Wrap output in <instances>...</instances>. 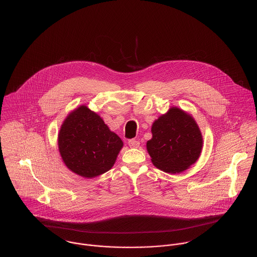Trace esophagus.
I'll return each mask as SVG.
<instances>
[{
  "mask_svg": "<svg viewBox=\"0 0 257 257\" xmlns=\"http://www.w3.org/2000/svg\"><path fill=\"white\" fill-rule=\"evenodd\" d=\"M127 144H128V146H130L131 147H140V142H139V141H137V140H135V139H133V140H130Z\"/></svg>",
  "mask_w": 257,
  "mask_h": 257,
  "instance_id": "34e87169",
  "label": "esophagus"
}]
</instances>
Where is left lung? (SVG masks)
<instances>
[{
	"mask_svg": "<svg viewBox=\"0 0 257 257\" xmlns=\"http://www.w3.org/2000/svg\"><path fill=\"white\" fill-rule=\"evenodd\" d=\"M152 139L147 144L152 163L168 173H180L199 158L203 139L195 119L178 108H171L155 120Z\"/></svg>",
	"mask_w": 257,
	"mask_h": 257,
	"instance_id": "obj_1",
	"label": "left lung"
}]
</instances>
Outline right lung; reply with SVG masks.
<instances>
[{
	"label": "right lung",
	"mask_w": 257,
	"mask_h": 257,
	"mask_svg": "<svg viewBox=\"0 0 257 257\" xmlns=\"http://www.w3.org/2000/svg\"><path fill=\"white\" fill-rule=\"evenodd\" d=\"M58 147L71 171L92 178L110 170L122 142L110 132L100 115L81 106L64 120L58 136Z\"/></svg>",
	"instance_id": "right-lung-1"
}]
</instances>
